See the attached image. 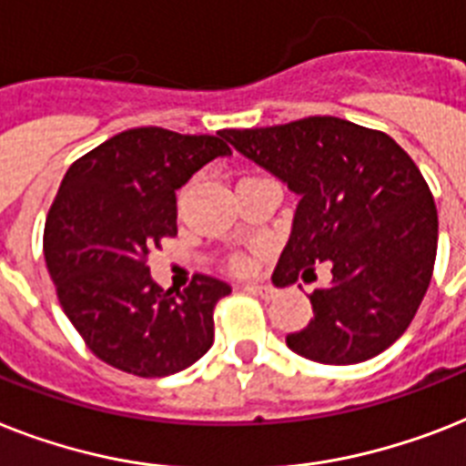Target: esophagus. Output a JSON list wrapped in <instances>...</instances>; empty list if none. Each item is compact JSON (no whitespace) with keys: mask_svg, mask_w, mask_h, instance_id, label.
I'll list each match as a JSON object with an SVG mask.
<instances>
[{"mask_svg":"<svg viewBox=\"0 0 466 466\" xmlns=\"http://www.w3.org/2000/svg\"><path fill=\"white\" fill-rule=\"evenodd\" d=\"M246 289H248V292H253V294H258V297H263V299H272V297H275V289H272L270 285H258V282H248V285H246Z\"/></svg>","mask_w":466,"mask_h":466,"instance_id":"34e87169","label":"esophagus"}]
</instances>
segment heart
<instances>
[{
	"instance_id": "1",
	"label": "heart",
	"mask_w": 466,
	"mask_h": 466,
	"mask_svg": "<svg viewBox=\"0 0 466 466\" xmlns=\"http://www.w3.org/2000/svg\"><path fill=\"white\" fill-rule=\"evenodd\" d=\"M229 268L237 272H244L251 268V258L248 256H244V253H234L232 258H229Z\"/></svg>"
}]
</instances>
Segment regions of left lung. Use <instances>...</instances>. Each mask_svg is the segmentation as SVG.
Returning <instances> with one entry per match:
<instances>
[{"mask_svg":"<svg viewBox=\"0 0 466 466\" xmlns=\"http://www.w3.org/2000/svg\"><path fill=\"white\" fill-rule=\"evenodd\" d=\"M222 138L301 198L272 282H313L319 263L330 266V285L309 294L313 320L287 347L332 366L388 350L417 316L436 266V200L417 162L383 131L338 116L225 128Z\"/></svg>","mask_w":466,"mask_h":466,"instance_id":"8db88e82","label":"left lung"}]
</instances>
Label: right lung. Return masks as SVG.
<instances>
[{"instance_id": "1", "label": "right lung", "mask_w": 466, "mask_h": 466, "mask_svg": "<svg viewBox=\"0 0 466 466\" xmlns=\"http://www.w3.org/2000/svg\"><path fill=\"white\" fill-rule=\"evenodd\" d=\"M232 147L218 136L128 128L71 165L47 220L43 251L56 299L97 359L162 378L213 344L215 306L232 287L194 275L172 294L150 279L153 248L177 234V188Z\"/></svg>"}]
</instances>
